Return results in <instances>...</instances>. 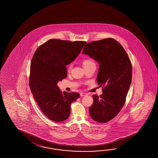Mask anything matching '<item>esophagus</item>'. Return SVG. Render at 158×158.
I'll return each instance as SVG.
<instances>
[{"instance_id":"obj_1","label":"esophagus","mask_w":158,"mask_h":158,"mask_svg":"<svg viewBox=\"0 0 158 158\" xmlns=\"http://www.w3.org/2000/svg\"><path fill=\"white\" fill-rule=\"evenodd\" d=\"M80 95L81 97H84V96L87 95V94H86V93H81Z\"/></svg>"}]
</instances>
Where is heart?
I'll return each mask as SVG.
<instances>
[{
    "mask_svg": "<svg viewBox=\"0 0 158 158\" xmlns=\"http://www.w3.org/2000/svg\"><path fill=\"white\" fill-rule=\"evenodd\" d=\"M92 64H94V62L90 59H84V60L82 61L83 67H86V66H88V65ZM72 64H70L68 67V71L70 72L71 69H72Z\"/></svg>",
    "mask_w": 158,
    "mask_h": 158,
    "instance_id": "heart-1",
    "label": "heart"
}]
</instances>
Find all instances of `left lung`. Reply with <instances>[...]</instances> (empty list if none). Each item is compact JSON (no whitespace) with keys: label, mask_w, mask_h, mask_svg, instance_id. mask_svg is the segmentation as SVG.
I'll use <instances>...</instances> for the list:
<instances>
[{"label":"left lung","mask_w":158,"mask_h":158,"mask_svg":"<svg viewBox=\"0 0 158 158\" xmlns=\"http://www.w3.org/2000/svg\"><path fill=\"white\" fill-rule=\"evenodd\" d=\"M82 54L89 55L99 64L97 81L103 86V94L93 95L89 108L94 121L105 123L121 111L131 86L132 67L124 48L112 38L93 41L84 46Z\"/></svg>","instance_id":"left-lung-1"}]
</instances>
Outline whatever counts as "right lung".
<instances>
[{"label": "right lung", "mask_w": 158, "mask_h": 158, "mask_svg": "<svg viewBox=\"0 0 158 158\" xmlns=\"http://www.w3.org/2000/svg\"><path fill=\"white\" fill-rule=\"evenodd\" d=\"M85 41L50 40L38 47L30 65L29 86L34 98L44 115L55 122L67 120L71 104L78 93L62 92L59 81L67 77L66 65L77 57Z\"/></svg>", "instance_id": "add662e5"}]
</instances>
